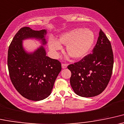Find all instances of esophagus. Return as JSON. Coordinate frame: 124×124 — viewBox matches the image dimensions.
Instances as JSON below:
<instances>
[{
	"mask_svg": "<svg viewBox=\"0 0 124 124\" xmlns=\"http://www.w3.org/2000/svg\"><path fill=\"white\" fill-rule=\"evenodd\" d=\"M62 69H66V68H67V64L62 63Z\"/></svg>",
	"mask_w": 124,
	"mask_h": 124,
	"instance_id": "34e87169",
	"label": "esophagus"
}]
</instances>
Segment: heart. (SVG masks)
<instances>
[{"mask_svg":"<svg viewBox=\"0 0 124 124\" xmlns=\"http://www.w3.org/2000/svg\"><path fill=\"white\" fill-rule=\"evenodd\" d=\"M94 34L91 30L76 28L62 33L58 40H48V48L54 58L59 57L58 51L62 49L61 44L67 45L66 51L71 57L80 59L88 53L94 42Z\"/></svg>","mask_w":124,"mask_h":124,"instance_id":"obj_1","label":"heart"}]
</instances>
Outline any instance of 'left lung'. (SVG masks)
<instances>
[{
	"instance_id": "obj_1",
	"label": "left lung",
	"mask_w": 124,
	"mask_h": 124,
	"mask_svg": "<svg viewBox=\"0 0 124 124\" xmlns=\"http://www.w3.org/2000/svg\"><path fill=\"white\" fill-rule=\"evenodd\" d=\"M113 64L111 43L101 29L93 53L67 67L71 72L70 84L74 93L83 97L102 93L111 79Z\"/></svg>"
}]
</instances>
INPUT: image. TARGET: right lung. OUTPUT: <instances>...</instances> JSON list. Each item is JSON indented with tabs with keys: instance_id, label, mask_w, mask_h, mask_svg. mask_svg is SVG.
Wrapping results in <instances>:
<instances>
[{
	"instance_id": "1",
	"label": "right lung",
	"mask_w": 124,
	"mask_h": 124,
	"mask_svg": "<svg viewBox=\"0 0 124 124\" xmlns=\"http://www.w3.org/2000/svg\"><path fill=\"white\" fill-rule=\"evenodd\" d=\"M46 30L39 31L29 27L21 28L10 44L8 66L10 78L16 90L24 98L32 101L43 100L50 95L55 79L62 70L61 62L46 56L41 46L33 53L25 51L23 40L36 39L46 44Z\"/></svg>"
}]
</instances>
